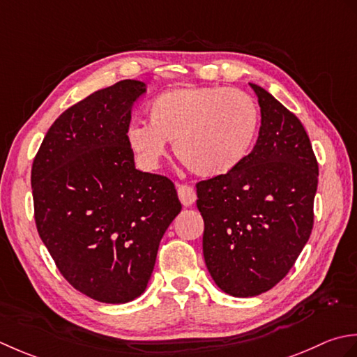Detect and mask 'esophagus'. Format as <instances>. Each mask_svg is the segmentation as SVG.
Instances as JSON below:
<instances>
[{
    "label": "esophagus",
    "mask_w": 357,
    "mask_h": 357,
    "mask_svg": "<svg viewBox=\"0 0 357 357\" xmlns=\"http://www.w3.org/2000/svg\"><path fill=\"white\" fill-rule=\"evenodd\" d=\"M177 192H178V199L183 206H192L197 195H195V191L192 186L189 185H177Z\"/></svg>",
    "instance_id": "esophagus-1"
}]
</instances>
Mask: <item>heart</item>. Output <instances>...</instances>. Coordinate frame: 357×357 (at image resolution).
<instances>
[{
  "label": "heart",
  "instance_id": "1",
  "mask_svg": "<svg viewBox=\"0 0 357 357\" xmlns=\"http://www.w3.org/2000/svg\"><path fill=\"white\" fill-rule=\"evenodd\" d=\"M149 125L134 123L126 140L144 169H155L166 142L189 171L200 177L223 176L243 162L256 140L260 112L250 93L225 86L168 89L146 109Z\"/></svg>",
  "mask_w": 357,
  "mask_h": 357
}]
</instances>
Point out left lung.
Wrapping results in <instances>:
<instances>
[{
  "label": "left lung",
  "mask_w": 357,
  "mask_h": 357,
  "mask_svg": "<svg viewBox=\"0 0 357 357\" xmlns=\"http://www.w3.org/2000/svg\"><path fill=\"white\" fill-rule=\"evenodd\" d=\"M250 84L261 114L256 144L236 169L195 185L206 268L234 297L265 293L293 268L312 229L319 177L301 120Z\"/></svg>",
  "instance_id": "obj_1"
}]
</instances>
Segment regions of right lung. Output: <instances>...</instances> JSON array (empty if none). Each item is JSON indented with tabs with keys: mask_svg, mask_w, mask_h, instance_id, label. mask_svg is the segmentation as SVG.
I'll use <instances>...</instances> for the list:
<instances>
[{
	"mask_svg": "<svg viewBox=\"0 0 357 357\" xmlns=\"http://www.w3.org/2000/svg\"><path fill=\"white\" fill-rule=\"evenodd\" d=\"M146 92L123 79L66 109L32 165L38 234L63 278L105 303H126L148 287L160 240L181 211L176 186L135 169L126 132Z\"/></svg>",
	"mask_w": 357,
	"mask_h": 357,
	"instance_id": "obj_1",
	"label": "right lung"
}]
</instances>
